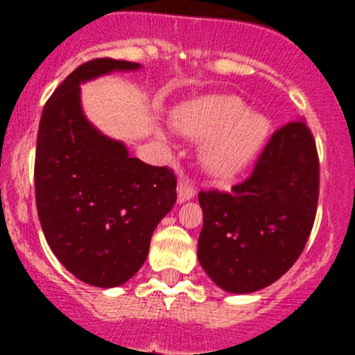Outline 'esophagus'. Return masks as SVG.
Here are the masks:
<instances>
[{"instance_id":"esophagus-1","label":"esophagus","mask_w":355,"mask_h":355,"mask_svg":"<svg viewBox=\"0 0 355 355\" xmlns=\"http://www.w3.org/2000/svg\"><path fill=\"white\" fill-rule=\"evenodd\" d=\"M177 191H178V200H180V202H185V200L192 199L196 194L194 185H192V182L189 180V178H180V180H178Z\"/></svg>"}]
</instances>
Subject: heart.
Returning a JSON list of instances; mask_svg holds the SVG:
<instances>
[{
  "label": "heart",
  "instance_id": "obj_1",
  "mask_svg": "<svg viewBox=\"0 0 355 355\" xmlns=\"http://www.w3.org/2000/svg\"><path fill=\"white\" fill-rule=\"evenodd\" d=\"M173 123L182 134L204 139L202 163L218 175L244 168L270 134L268 118L247 110L235 96H209L182 105Z\"/></svg>",
  "mask_w": 355,
  "mask_h": 355
}]
</instances>
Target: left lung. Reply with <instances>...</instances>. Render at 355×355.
<instances>
[{
    "label": "left lung",
    "mask_w": 355,
    "mask_h": 355,
    "mask_svg": "<svg viewBox=\"0 0 355 355\" xmlns=\"http://www.w3.org/2000/svg\"><path fill=\"white\" fill-rule=\"evenodd\" d=\"M318 196L316 141L306 121H288L273 132L245 180L230 192H199L202 270L232 293L256 292L277 282L306 247Z\"/></svg>",
    "instance_id": "8db88e82"
}]
</instances>
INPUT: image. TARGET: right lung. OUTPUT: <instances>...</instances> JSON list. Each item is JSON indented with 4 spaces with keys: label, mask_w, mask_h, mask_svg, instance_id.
Masks as SVG:
<instances>
[{
    "label": "right lung",
    "mask_w": 355,
    "mask_h": 355,
    "mask_svg": "<svg viewBox=\"0 0 355 355\" xmlns=\"http://www.w3.org/2000/svg\"><path fill=\"white\" fill-rule=\"evenodd\" d=\"M139 67L96 58L75 68L39 121L34 182L42 232L71 275L101 288L118 287L141 270L153 232L177 200L170 168L130 157L82 113V82Z\"/></svg>",
    "instance_id": "1"
}]
</instances>
